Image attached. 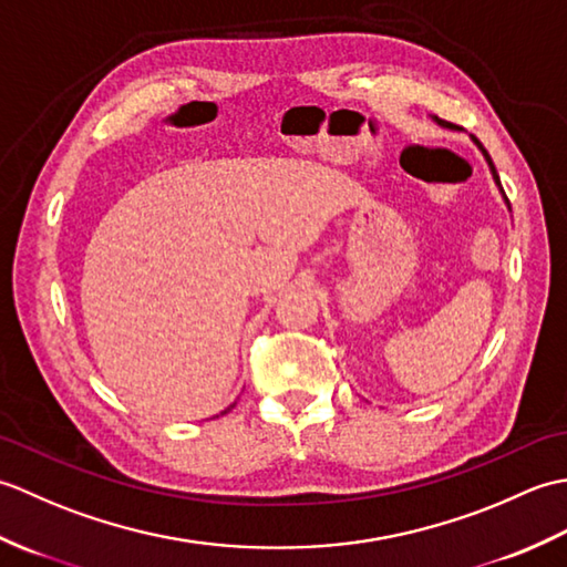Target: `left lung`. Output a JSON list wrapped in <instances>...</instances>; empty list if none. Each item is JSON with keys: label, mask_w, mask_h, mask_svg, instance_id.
I'll return each mask as SVG.
<instances>
[{"label": "left lung", "mask_w": 567, "mask_h": 567, "mask_svg": "<svg viewBox=\"0 0 567 567\" xmlns=\"http://www.w3.org/2000/svg\"><path fill=\"white\" fill-rule=\"evenodd\" d=\"M436 122H439L441 126H453V124H449V122H443V118H436ZM475 143H477V146H480V151L485 153V158H487V163H489V171H492V175H495V183L502 187V183H499V175H497V171H495V163H492V158H489V153L483 148V143H480L477 138H475Z\"/></svg>", "instance_id": "8db88e82"}]
</instances>
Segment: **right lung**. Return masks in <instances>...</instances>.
<instances>
[{
    "label": "right lung",
    "mask_w": 567,
    "mask_h": 567,
    "mask_svg": "<svg viewBox=\"0 0 567 567\" xmlns=\"http://www.w3.org/2000/svg\"><path fill=\"white\" fill-rule=\"evenodd\" d=\"M228 409H234V404H231V406H228ZM228 409H226V412H228ZM226 412H221V414H226Z\"/></svg>",
    "instance_id": "right-lung-1"
}]
</instances>
